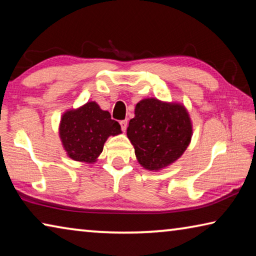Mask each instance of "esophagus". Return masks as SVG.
<instances>
[{
    "label": "esophagus",
    "instance_id": "1",
    "mask_svg": "<svg viewBox=\"0 0 256 256\" xmlns=\"http://www.w3.org/2000/svg\"><path fill=\"white\" fill-rule=\"evenodd\" d=\"M120 128H122V131H125V130H126V128H128V120H120Z\"/></svg>",
    "mask_w": 256,
    "mask_h": 256
}]
</instances>
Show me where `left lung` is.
<instances>
[{"mask_svg":"<svg viewBox=\"0 0 256 256\" xmlns=\"http://www.w3.org/2000/svg\"><path fill=\"white\" fill-rule=\"evenodd\" d=\"M192 134V120L183 104L154 97L136 104L126 131L138 162L151 172L162 170L180 159Z\"/></svg>","mask_w":256,"mask_h":256,"instance_id":"8db88e82","label":"left lung"}]
</instances>
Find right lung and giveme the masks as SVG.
I'll return each mask as SVG.
<instances>
[{
    "mask_svg": "<svg viewBox=\"0 0 256 256\" xmlns=\"http://www.w3.org/2000/svg\"><path fill=\"white\" fill-rule=\"evenodd\" d=\"M120 125L96 102H88L63 112L58 134L63 149L72 160L94 164L110 136H118Z\"/></svg>",
    "mask_w": 256,
    "mask_h": 256,
    "instance_id": "add662e5",
    "label": "right lung"
}]
</instances>
